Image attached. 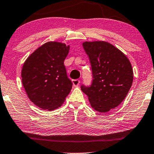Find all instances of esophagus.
I'll return each instance as SVG.
<instances>
[{"label":"esophagus","instance_id":"34e87169","mask_svg":"<svg viewBox=\"0 0 154 154\" xmlns=\"http://www.w3.org/2000/svg\"><path fill=\"white\" fill-rule=\"evenodd\" d=\"M79 84H80V81L79 79H73L72 80V84L74 86H79Z\"/></svg>","mask_w":154,"mask_h":154}]
</instances>
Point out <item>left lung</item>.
<instances>
[{
    "mask_svg": "<svg viewBox=\"0 0 154 154\" xmlns=\"http://www.w3.org/2000/svg\"><path fill=\"white\" fill-rule=\"evenodd\" d=\"M84 49L93 72L90 86H81L95 111L106 113L120 105L131 87L134 72L126 55L106 41H86Z\"/></svg>",
    "mask_w": 154,
    "mask_h": 154,
    "instance_id": "1",
    "label": "left lung"
}]
</instances>
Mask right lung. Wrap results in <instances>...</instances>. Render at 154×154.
I'll list each match as a JSON object with an SVG mask.
<instances>
[{"mask_svg":"<svg viewBox=\"0 0 154 154\" xmlns=\"http://www.w3.org/2000/svg\"><path fill=\"white\" fill-rule=\"evenodd\" d=\"M70 46L50 41L28 57L21 71L22 83L29 99L38 107L52 111L60 107L72 86L64 60Z\"/></svg>","mask_w":154,"mask_h":154,"instance_id":"obj_1","label":"right lung"}]
</instances>
